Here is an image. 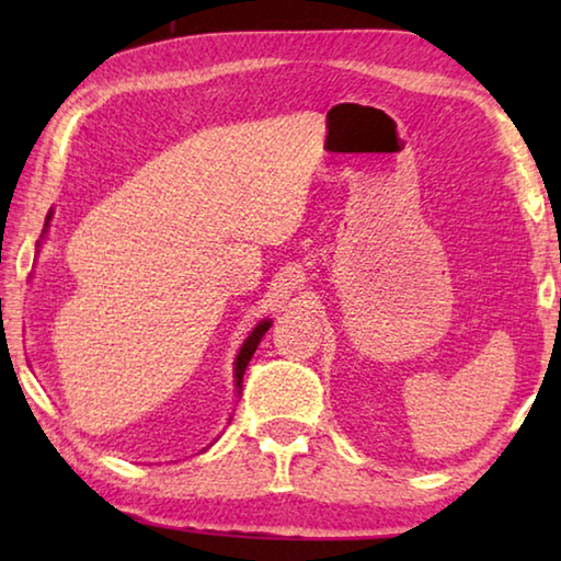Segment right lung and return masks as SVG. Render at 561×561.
I'll return each instance as SVG.
<instances>
[{"mask_svg": "<svg viewBox=\"0 0 561 561\" xmlns=\"http://www.w3.org/2000/svg\"><path fill=\"white\" fill-rule=\"evenodd\" d=\"M51 217H54V210H49V215H46V222H44V230H42V240L46 237V232H49ZM42 240L36 242V252H39ZM270 327H272V319H262L260 324L250 331V336L244 339V344L240 346V354H237V358H234V391H237V396L242 393V376H244V368H247V364H250V358L254 356V351H257L260 341H262L264 334H267ZM230 421H232V417H230ZM210 445H213V443H210ZM210 445H207V448H210Z\"/></svg>", "mask_w": 561, "mask_h": 561, "instance_id": "right-lung-1", "label": "right lung"}]
</instances>
